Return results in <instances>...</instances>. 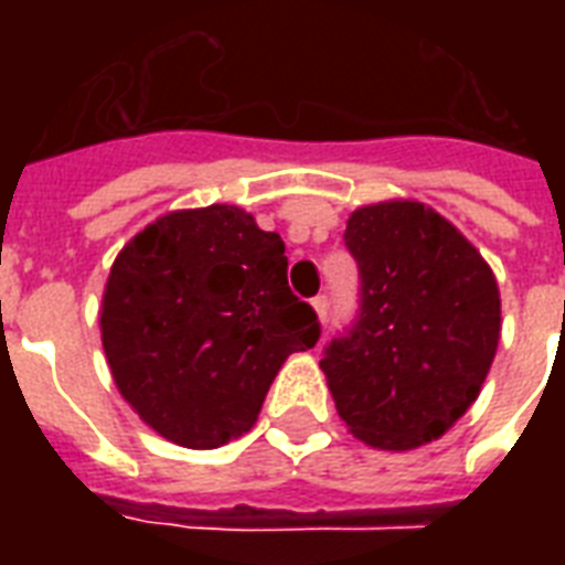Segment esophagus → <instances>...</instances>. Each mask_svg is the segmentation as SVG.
Here are the masks:
<instances>
[{
	"label": "esophagus",
	"instance_id": "34e87169",
	"mask_svg": "<svg viewBox=\"0 0 565 565\" xmlns=\"http://www.w3.org/2000/svg\"><path fill=\"white\" fill-rule=\"evenodd\" d=\"M313 305V310H317V317L322 319V322H328V310H331V299H328L326 292H319L317 299L310 301Z\"/></svg>",
	"mask_w": 565,
	"mask_h": 565
}]
</instances>
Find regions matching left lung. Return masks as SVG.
Instances as JSON below:
<instances>
[{"label": "left lung", "mask_w": 565, "mask_h": 565, "mask_svg": "<svg viewBox=\"0 0 565 565\" xmlns=\"http://www.w3.org/2000/svg\"><path fill=\"white\" fill-rule=\"evenodd\" d=\"M343 239L358 260V313L319 361L340 419L390 451L443 437L478 398L499 349L495 275L419 202L361 207Z\"/></svg>", "instance_id": "obj_1"}]
</instances>
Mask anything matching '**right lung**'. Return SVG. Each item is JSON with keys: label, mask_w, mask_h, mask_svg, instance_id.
Listing matches in <instances>:
<instances>
[{"label": "right lung", "mask_w": 565, "mask_h": 565, "mask_svg": "<svg viewBox=\"0 0 565 565\" xmlns=\"http://www.w3.org/2000/svg\"><path fill=\"white\" fill-rule=\"evenodd\" d=\"M319 334L317 310L287 284L284 239L231 204L167 213L140 231L102 299L119 393L188 448L243 437L281 363Z\"/></svg>", "instance_id": "right-lung-1"}]
</instances>
